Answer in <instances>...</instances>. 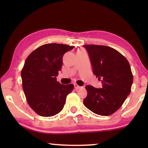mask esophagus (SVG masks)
<instances>
[{"instance_id": "obj_1", "label": "esophagus", "mask_w": 148, "mask_h": 148, "mask_svg": "<svg viewBox=\"0 0 148 148\" xmlns=\"http://www.w3.org/2000/svg\"><path fill=\"white\" fill-rule=\"evenodd\" d=\"M74 88H75L76 90H78V89H80V88H81V86H78L77 84H74Z\"/></svg>"}]
</instances>
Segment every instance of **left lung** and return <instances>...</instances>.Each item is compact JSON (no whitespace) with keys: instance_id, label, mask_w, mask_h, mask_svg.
Wrapping results in <instances>:
<instances>
[{"instance_id":"8db88e82","label":"left lung","mask_w":148,"mask_h":148,"mask_svg":"<svg viewBox=\"0 0 148 148\" xmlns=\"http://www.w3.org/2000/svg\"><path fill=\"white\" fill-rule=\"evenodd\" d=\"M93 74L101 81V88L86 86L84 103L92 112L107 116L121 107L131 92L133 75L128 60L109 47L87 45Z\"/></svg>"}]
</instances>
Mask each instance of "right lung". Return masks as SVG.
I'll return each mask as SVG.
<instances>
[{"label":"right lung","instance_id":"obj_1","mask_svg":"<svg viewBox=\"0 0 148 148\" xmlns=\"http://www.w3.org/2000/svg\"><path fill=\"white\" fill-rule=\"evenodd\" d=\"M74 47L47 44L33 51L21 70L22 86L30 108L43 117H51L62 111L73 84H60L56 76L61 70L62 56Z\"/></svg>","mask_w":148,"mask_h":148}]
</instances>
